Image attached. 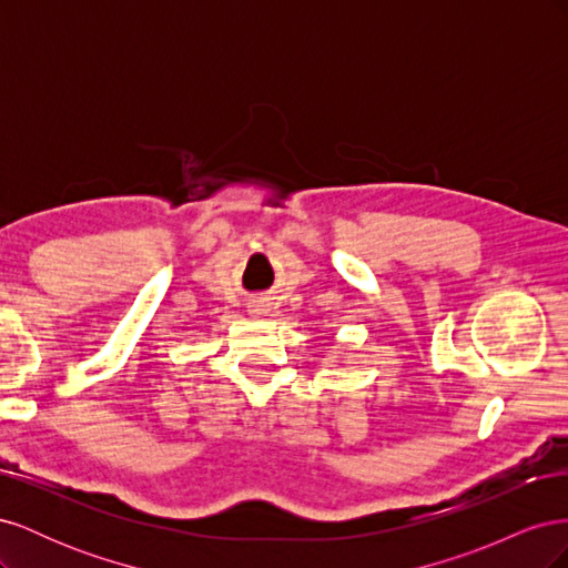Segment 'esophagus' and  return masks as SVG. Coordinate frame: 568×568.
<instances>
[{"instance_id": "1", "label": "esophagus", "mask_w": 568, "mask_h": 568, "mask_svg": "<svg viewBox=\"0 0 568 568\" xmlns=\"http://www.w3.org/2000/svg\"><path fill=\"white\" fill-rule=\"evenodd\" d=\"M265 313H267V303L265 301H253L248 305V315H253V317H263Z\"/></svg>"}]
</instances>
